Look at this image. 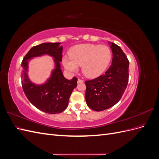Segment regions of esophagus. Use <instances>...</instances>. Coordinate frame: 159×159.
I'll return each mask as SVG.
<instances>
[{
  "mask_svg": "<svg viewBox=\"0 0 159 159\" xmlns=\"http://www.w3.org/2000/svg\"><path fill=\"white\" fill-rule=\"evenodd\" d=\"M83 82H84V81L82 80H80V79L78 80V84H81V83H83Z\"/></svg>",
  "mask_w": 159,
  "mask_h": 159,
  "instance_id": "esophagus-1",
  "label": "esophagus"
}]
</instances>
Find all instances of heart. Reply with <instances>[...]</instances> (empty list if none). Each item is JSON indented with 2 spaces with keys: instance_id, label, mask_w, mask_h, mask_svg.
Instances as JSON below:
<instances>
[{
  "instance_id": "1",
  "label": "heart",
  "mask_w": 159,
  "mask_h": 159,
  "mask_svg": "<svg viewBox=\"0 0 159 159\" xmlns=\"http://www.w3.org/2000/svg\"><path fill=\"white\" fill-rule=\"evenodd\" d=\"M69 56L62 57L61 63L71 73L81 71L89 78L98 77L107 68L111 60V52L107 46L93 44H81L71 47Z\"/></svg>"
}]
</instances>
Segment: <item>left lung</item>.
Segmentation results:
<instances>
[{
	"instance_id": "8db88e82",
	"label": "left lung",
	"mask_w": 159,
	"mask_h": 159,
	"mask_svg": "<svg viewBox=\"0 0 159 159\" xmlns=\"http://www.w3.org/2000/svg\"><path fill=\"white\" fill-rule=\"evenodd\" d=\"M113 53L111 66L105 74L86 81L85 101L96 111L113 107L121 98L129 81V61L122 49L109 42Z\"/></svg>"
}]
</instances>
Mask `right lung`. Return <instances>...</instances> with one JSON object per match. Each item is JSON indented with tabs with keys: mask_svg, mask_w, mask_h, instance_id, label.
I'll list each match as a JSON object with an SVG mask.
<instances>
[{
	"mask_svg": "<svg viewBox=\"0 0 159 159\" xmlns=\"http://www.w3.org/2000/svg\"><path fill=\"white\" fill-rule=\"evenodd\" d=\"M60 42L43 43L32 47L22 62V86L28 99L43 112L60 113L66 109L72 91L77 86V79L68 80L62 73L60 62L63 47ZM48 55L54 58L55 68L44 83H33L28 76V64L34 57Z\"/></svg>",
	"mask_w": 159,
	"mask_h": 159,
	"instance_id": "right-lung-1",
	"label": "right lung"
}]
</instances>
